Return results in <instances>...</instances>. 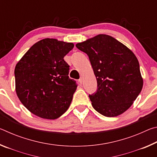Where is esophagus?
Returning a JSON list of instances; mask_svg holds the SVG:
<instances>
[{"label":"esophagus","mask_w":157,"mask_h":157,"mask_svg":"<svg viewBox=\"0 0 157 157\" xmlns=\"http://www.w3.org/2000/svg\"><path fill=\"white\" fill-rule=\"evenodd\" d=\"M79 84H82V83H83V78H81L80 79H79Z\"/></svg>","instance_id":"esophagus-1"}]
</instances>
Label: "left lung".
<instances>
[{
	"instance_id": "8db88e82",
	"label": "left lung",
	"mask_w": 157,
	"mask_h": 157,
	"mask_svg": "<svg viewBox=\"0 0 157 157\" xmlns=\"http://www.w3.org/2000/svg\"><path fill=\"white\" fill-rule=\"evenodd\" d=\"M88 55L97 79L89 97L95 111L107 117L121 115L141 91L143 81L136 57L113 37L98 34L76 44Z\"/></svg>"
}]
</instances>
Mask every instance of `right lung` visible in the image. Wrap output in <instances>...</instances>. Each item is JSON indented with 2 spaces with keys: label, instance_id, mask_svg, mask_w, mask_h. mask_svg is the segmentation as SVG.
I'll use <instances>...</instances> for the list:
<instances>
[{
  "label": "right lung",
  "instance_id": "add662e5",
  "mask_svg": "<svg viewBox=\"0 0 157 157\" xmlns=\"http://www.w3.org/2000/svg\"><path fill=\"white\" fill-rule=\"evenodd\" d=\"M73 47L55 39H42L16 65L17 96L34 115L54 120L68 109L78 85L69 78V65L63 57Z\"/></svg>",
  "mask_w": 157,
  "mask_h": 157
}]
</instances>
